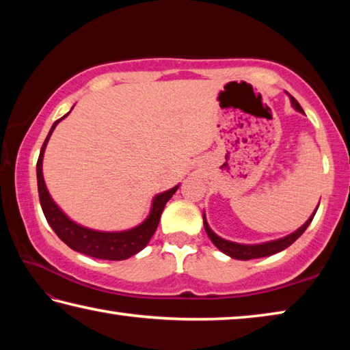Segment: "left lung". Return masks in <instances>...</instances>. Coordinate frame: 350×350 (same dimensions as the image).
Listing matches in <instances>:
<instances>
[{
    "label": "left lung",
    "instance_id": "8db88e82",
    "mask_svg": "<svg viewBox=\"0 0 350 350\" xmlns=\"http://www.w3.org/2000/svg\"><path fill=\"white\" fill-rule=\"evenodd\" d=\"M291 98V104L292 107L297 110L299 113H304L301 106H299L298 101L295 98ZM320 206V204H318ZM317 206V209H318ZM317 209L312 212V215L309 217L308 221H306L301 228H298L295 232H292V234L286 235L283 238H278V240H272V241H266V243H258V244H243V243H235V241H229L226 240V238H221L219 235H217L215 232L211 229L209 223H207L206 219V213L203 212V223H204V229H206V234L209 235L211 241L215 244L217 249L221 250L223 254H226L230 258H235V260H241V261H247V260H254V258H262V256H271L273 254H278L281 250H284L286 247H289L292 243H295L299 237L303 235V232L309 228V224L312 223V219H314Z\"/></svg>",
    "mask_w": 350,
    "mask_h": 350
}]
</instances>
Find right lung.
<instances>
[{"label": "right lung", "mask_w": 350, "mask_h": 350, "mask_svg": "<svg viewBox=\"0 0 350 350\" xmlns=\"http://www.w3.org/2000/svg\"><path fill=\"white\" fill-rule=\"evenodd\" d=\"M69 113L70 112H67L64 116H61L58 121L53 122L44 144L41 147L38 163H36V181H38V195L42 213H44L47 223L51 224L55 234L61 238V241H64L67 246L77 250V252L89 255L92 258L98 260L121 261L131 258L132 255L138 254L139 250H143L147 244H149L152 235L155 234V230L158 228L159 218H161L165 203L172 198V195L178 191L180 185L169 189V191L157 193L155 197L152 198L149 215H147L139 224L133 226L131 229L115 232L95 230L73 221V219H70L63 211H61V207L55 203L53 198L51 197L44 181V175H42V158H44V152L49 139H51V135L55 131V127L58 126V122L61 120H64Z\"/></svg>", "instance_id": "right-lung-1"}]
</instances>
